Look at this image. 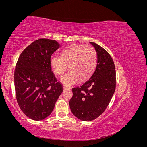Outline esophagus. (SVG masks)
I'll return each instance as SVG.
<instances>
[{"label":"esophagus","mask_w":147,"mask_h":147,"mask_svg":"<svg viewBox=\"0 0 147 147\" xmlns=\"http://www.w3.org/2000/svg\"><path fill=\"white\" fill-rule=\"evenodd\" d=\"M63 90H67V87H66V86H63Z\"/></svg>","instance_id":"esophagus-1"}]
</instances>
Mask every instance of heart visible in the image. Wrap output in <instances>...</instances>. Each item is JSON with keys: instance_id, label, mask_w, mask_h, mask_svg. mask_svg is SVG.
<instances>
[{"instance_id": "1", "label": "heart", "mask_w": 147, "mask_h": 147, "mask_svg": "<svg viewBox=\"0 0 147 147\" xmlns=\"http://www.w3.org/2000/svg\"><path fill=\"white\" fill-rule=\"evenodd\" d=\"M97 54L91 46L82 44H72L65 48L62 56L53 54L50 58V64L53 72L57 75L63 74L67 65L70 70L61 78L65 86L77 84L80 80H86L91 77L96 65Z\"/></svg>"}]
</instances>
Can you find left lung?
Listing matches in <instances>:
<instances>
[{"instance_id": "obj_1", "label": "left lung", "mask_w": 147, "mask_h": 147, "mask_svg": "<svg viewBox=\"0 0 147 147\" xmlns=\"http://www.w3.org/2000/svg\"><path fill=\"white\" fill-rule=\"evenodd\" d=\"M90 43L97 52L96 69L83 84L72 88L73 96L69 101L72 113L84 121L95 119L104 112L116 87V72L112 57L97 43Z\"/></svg>"}]
</instances>
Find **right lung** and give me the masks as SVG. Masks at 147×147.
I'll list each match as a JSON object with an SVG mask.
<instances>
[{
	"label": "right lung",
	"mask_w": 147,
	"mask_h": 147,
	"mask_svg": "<svg viewBox=\"0 0 147 147\" xmlns=\"http://www.w3.org/2000/svg\"><path fill=\"white\" fill-rule=\"evenodd\" d=\"M59 47L56 40L38 39L26 47L18 59L14 75L17 102L33 120L49 116L63 92L50 64V56Z\"/></svg>",
	"instance_id": "1"
}]
</instances>
